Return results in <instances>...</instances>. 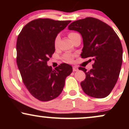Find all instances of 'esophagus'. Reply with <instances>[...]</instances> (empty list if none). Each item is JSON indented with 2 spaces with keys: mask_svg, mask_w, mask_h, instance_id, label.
<instances>
[{
  "mask_svg": "<svg viewBox=\"0 0 129 129\" xmlns=\"http://www.w3.org/2000/svg\"><path fill=\"white\" fill-rule=\"evenodd\" d=\"M78 68L76 67H73V72H77L78 71Z\"/></svg>",
  "mask_w": 129,
  "mask_h": 129,
  "instance_id": "obj_1",
  "label": "esophagus"
}]
</instances>
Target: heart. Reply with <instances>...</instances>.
Wrapping results in <instances>:
<instances>
[{
	"instance_id": "b5f03b06",
	"label": "heart",
	"mask_w": 129,
	"mask_h": 129,
	"mask_svg": "<svg viewBox=\"0 0 129 129\" xmlns=\"http://www.w3.org/2000/svg\"><path fill=\"white\" fill-rule=\"evenodd\" d=\"M77 34L78 33H75V32H70L69 34V36L70 39H72L74 36H75V35H77ZM59 41V36H57L56 37L55 40H54V46H55L56 47L57 46ZM63 59H64L66 60H67V61L71 62L72 61V60H73V56L72 55V54H70V53H67V54H66L64 56H63Z\"/></svg>"
}]
</instances>
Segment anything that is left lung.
<instances>
[{"label": "left lung", "mask_w": 129, "mask_h": 129, "mask_svg": "<svg viewBox=\"0 0 129 129\" xmlns=\"http://www.w3.org/2000/svg\"><path fill=\"white\" fill-rule=\"evenodd\" d=\"M68 28L82 36L81 57L94 61L88 72L84 67L79 68L86 76L81 82L82 90L91 97L107 96L118 81L122 66V47L119 37L112 27L93 17L72 22Z\"/></svg>", "instance_id": "8db88e82"}]
</instances>
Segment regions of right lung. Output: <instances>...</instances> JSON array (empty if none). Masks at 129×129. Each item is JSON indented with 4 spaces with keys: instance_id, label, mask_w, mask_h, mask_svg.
<instances>
[{
    "instance_id": "right-lung-1",
    "label": "right lung",
    "mask_w": 129,
    "mask_h": 129,
    "mask_svg": "<svg viewBox=\"0 0 129 129\" xmlns=\"http://www.w3.org/2000/svg\"><path fill=\"white\" fill-rule=\"evenodd\" d=\"M38 19L26 25L17 37V65L26 88L41 101H48L62 91L66 78L73 72L67 63L52 69L47 61L55 51L54 40L70 23Z\"/></svg>"
}]
</instances>
